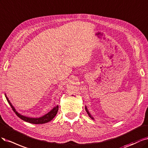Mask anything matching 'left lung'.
I'll use <instances>...</instances> for the list:
<instances>
[{
  "label": "left lung",
  "mask_w": 148,
  "mask_h": 148,
  "mask_svg": "<svg viewBox=\"0 0 148 148\" xmlns=\"http://www.w3.org/2000/svg\"><path fill=\"white\" fill-rule=\"evenodd\" d=\"M85 111H87V113L88 114V116L90 117V118H91L92 119H93V120H94V119H93V117L91 116V114H90V112H88V109H87V107L86 106H85Z\"/></svg>",
  "instance_id": "obj_1"
}]
</instances>
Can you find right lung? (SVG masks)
Segmentation results:
<instances>
[{"mask_svg": "<svg viewBox=\"0 0 148 148\" xmlns=\"http://www.w3.org/2000/svg\"><path fill=\"white\" fill-rule=\"evenodd\" d=\"M5 95V97L7 98V100L8 103L10 104L11 108H12L13 111L15 112V114H16V116L20 117L21 119H22L23 121H26L27 122H29L31 123H34V124H42V123H45L47 122H49L50 121H51L52 119H53L55 116L56 115L57 112H58V106L57 105L55 107H54L53 109H52V110H51L49 112H48L47 114H46L45 115L43 116L42 117H40L39 118H31V117H26V116H24L21 115L20 114H19L16 111V109H15L13 106L12 103H10V101H9L8 98L7 97L6 95Z\"/></svg>", "mask_w": 148, "mask_h": 148, "instance_id": "right-lung-1", "label": "right lung"}]
</instances>
